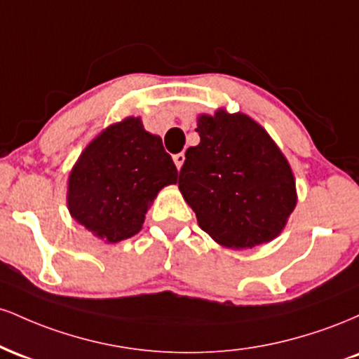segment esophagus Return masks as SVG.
Instances as JSON below:
<instances>
[{"mask_svg": "<svg viewBox=\"0 0 359 359\" xmlns=\"http://www.w3.org/2000/svg\"><path fill=\"white\" fill-rule=\"evenodd\" d=\"M174 162H175V167L180 170V167H182L184 162H185V155H184V154H177V155H174Z\"/></svg>", "mask_w": 359, "mask_h": 359, "instance_id": "1", "label": "esophagus"}]
</instances>
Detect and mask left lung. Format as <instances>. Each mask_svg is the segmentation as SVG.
<instances>
[{"label":"left lung","instance_id":"left-lung-1","mask_svg":"<svg viewBox=\"0 0 359 359\" xmlns=\"http://www.w3.org/2000/svg\"><path fill=\"white\" fill-rule=\"evenodd\" d=\"M201 143L187 148L179 189L201 229L228 248L277 238L297 204L292 168L257 121L217 109L201 114Z\"/></svg>","mask_w":359,"mask_h":359}]
</instances>
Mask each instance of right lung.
<instances>
[{
  "label": "right lung",
  "mask_w": 359,
  "mask_h": 359,
  "mask_svg": "<svg viewBox=\"0 0 359 359\" xmlns=\"http://www.w3.org/2000/svg\"><path fill=\"white\" fill-rule=\"evenodd\" d=\"M177 184V168L162 138L126 118L86 147L69 175L67 208L79 224L106 243L142 229L160 189Z\"/></svg>",
  "instance_id": "obj_1"
}]
</instances>
